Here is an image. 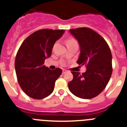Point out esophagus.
I'll list each match as a JSON object with an SVG mask.
<instances>
[{
	"label": "esophagus",
	"mask_w": 127,
	"mask_h": 127,
	"mask_svg": "<svg viewBox=\"0 0 127 127\" xmlns=\"http://www.w3.org/2000/svg\"><path fill=\"white\" fill-rule=\"evenodd\" d=\"M66 72H67L66 70H65V69H63V73H66Z\"/></svg>",
	"instance_id": "34e87169"
}]
</instances>
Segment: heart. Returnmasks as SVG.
Here are the masks:
<instances>
[{
	"instance_id": "obj_1",
	"label": "heart",
	"mask_w": 127,
	"mask_h": 127,
	"mask_svg": "<svg viewBox=\"0 0 127 127\" xmlns=\"http://www.w3.org/2000/svg\"><path fill=\"white\" fill-rule=\"evenodd\" d=\"M73 42H76L74 39H68V40L67 41L66 43H73Z\"/></svg>"
}]
</instances>
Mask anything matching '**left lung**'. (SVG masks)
Wrapping results in <instances>:
<instances>
[{
	"label": "left lung",
	"mask_w": 127,
	"mask_h": 127,
	"mask_svg": "<svg viewBox=\"0 0 127 127\" xmlns=\"http://www.w3.org/2000/svg\"><path fill=\"white\" fill-rule=\"evenodd\" d=\"M70 32L80 45L77 63L85 65L87 70L82 74L71 71L73 78L68 82V88L76 96L93 98L104 90L112 75L111 50L103 37L91 29L80 27Z\"/></svg>",
	"instance_id": "left-lung-1"
}]
</instances>
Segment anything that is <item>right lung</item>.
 <instances>
[{"mask_svg":"<svg viewBox=\"0 0 127 127\" xmlns=\"http://www.w3.org/2000/svg\"><path fill=\"white\" fill-rule=\"evenodd\" d=\"M64 30L41 29L24 41L15 62L18 82L25 94L34 99H43L54 91L56 80L62 73L57 68L50 70L44 65L50 57L54 45Z\"/></svg>","mask_w":127,"mask_h":127,"instance_id":"right-lung-1","label":"right lung"}]
</instances>
